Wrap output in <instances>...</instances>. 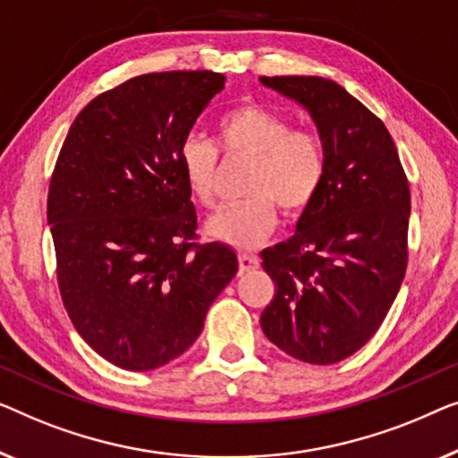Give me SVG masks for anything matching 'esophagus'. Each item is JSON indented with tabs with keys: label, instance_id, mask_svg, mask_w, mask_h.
Listing matches in <instances>:
<instances>
[{
	"label": "esophagus",
	"instance_id": "34e87169",
	"mask_svg": "<svg viewBox=\"0 0 458 458\" xmlns=\"http://www.w3.org/2000/svg\"><path fill=\"white\" fill-rule=\"evenodd\" d=\"M259 266V259H257L255 255H249V253H241L238 255V267H241V272H253Z\"/></svg>",
	"mask_w": 458,
	"mask_h": 458
}]
</instances>
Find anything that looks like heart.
<instances>
[{"label": "heart", "instance_id": "1", "mask_svg": "<svg viewBox=\"0 0 458 458\" xmlns=\"http://www.w3.org/2000/svg\"><path fill=\"white\" fill-rule=\"evenodd\" d=\"M217 147L226 157L250 159L242 191L247 197L211 217V236L238 249L259 244L276 224V208L296 217L313 203L326 176V147L319 134L293 128L274 109L244 103L217 120ZM178 164L191 195L203 208L216 203L217 149L201 137H189Z\"/></svg>", "mask_w": 458, "mask_h": 458}]
</instances>
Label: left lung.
I'll return each mask as SVG.
<instances>
[{"instance_id":"left-lung-1","label":"left lung","mask_w":458,"mask_h":458,"mask_svg":"<svg viewBox=\"0 0 458 458\" xmlns=\"http://www.w3.org/2000/svg\"><path fill=\"white\" fill-rule=\"evenodd\" d=\"M311 114L326 176L296 234L261 253L276 294L263 334L299 360L338 363L390 311L409 261V180L384 122L334 81L261 76Z\"/></svg>"}]
</instances>
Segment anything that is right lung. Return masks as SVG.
I'll return each mask as SVG.
<instances>
[{"instance_id":"1","label":"right lung","mask_w":458,"mask_h":458,"mask_svg":"<svg viewBox=\"0 0 458 458\" xmlns=\"http://www.w3.org/2000/svg\"><path fill=\"white\" fill-rule=\"evenodd\" d=\"M226 76L151 72L95 98L51 174L55 274L76 332L109 363L157 369L182 355L238 272L228 244L197 241L178 149Z\"/></svg>"}]
</instances>
